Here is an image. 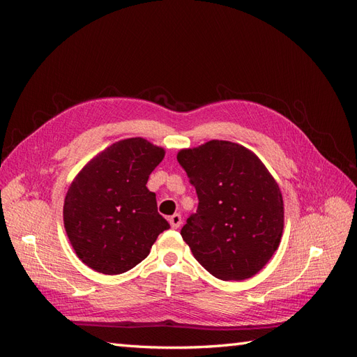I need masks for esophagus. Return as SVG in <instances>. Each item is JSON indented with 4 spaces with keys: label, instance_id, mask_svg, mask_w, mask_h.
I'll list each match as a JSON object with an SVG mask.
<instances>
[{
    "label": "esophagus",
    "instance_id": "esophagus-1",
    "mask_svg": "<svg viewBox=\"0 0 357 357\" xmlns=\"http://www.w3.org/2000/svg\"><path fill=\"white\" fill-rule=\"evenodd\" d=\"M169 220V225H171V228H174V229H177V228H180V225H181V214H178V213H176V214H172L171 218L168 219Z\"/></svg>",
    "mask_w": 357,
    "mask_h": 357
}]
</instances>
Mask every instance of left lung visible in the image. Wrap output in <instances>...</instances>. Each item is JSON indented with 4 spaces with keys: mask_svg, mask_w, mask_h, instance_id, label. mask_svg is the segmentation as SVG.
I'll list each match as a JSON object with an SVG mask.
<instances>
[{
    "mask_svg": "<svg viewBox=\"0 0 357 357\" xmlns=\"http://www.w3.org/2000/svg\"><path fill=\"white\" fill-rule=\"evenodd\" d=\"M177 160L199 201L180 232L193 256L225 282L253 277L282 240L284 211L275 180L250 150L222 139L180 150Z\"/></svg>",
    "mask_w": 357,
    "mask_h": 357,
    "instance_id": "obj_1",
    "label": "left lung"
}]
</instances>
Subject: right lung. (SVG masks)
<instances>
[{"instance_id":"1","label":"right lung","mask_w":357,"mask_h":357,"mask_svg":"<svg viewBox=\"0 0 357 357\" xmlns=\"http://www.w3.org/2000/svg\"><path fill=\"white\" fill-rule=\"evenodd\" d=\"M164 149L144 138L107 147L74 178L63 202V225L75 255L102 274H122L147 257L169 223L147 189Z\"/></svg>"}]
</instances>
